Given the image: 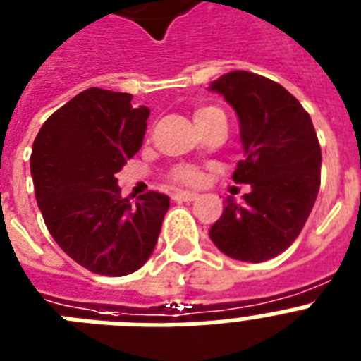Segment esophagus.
Instances as JSON below:
<instances>
[{
    "instance_id": "34e87169",
    "label": "esophagus",
    "mask_w": 361,
    "mask_h": 361,
    "mask_svg": "<svg viewBox=\"0 0 361 361\" xmlns=\"http://www.w3.org/2000/svg\"><path fill=\"white\" fill-rule=\"evenodd\" d=\"M172 200L174 202H192V200H196V195L195 192H174Z\"/></svg>"
}]
</instances>
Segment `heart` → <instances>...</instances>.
<instances>
[{
    "label": "heart",
    "mask_w": 361,
    "mask_h": 361,
    "mask_svg": "<svg viewBox=\"0 0 361 361\" xmlns=\"http://www.w3.org/2000/svg\"><path fill=\"white\" fill-rule=\"evenodd\" d=\"M220 114H222V111L218 110V108H214V106H200V108L195 110V121L196 124H202ZM171 180L174 181L176 185L198 187L204 183V172L200 171L198 166L178 165L171 171Z\"/></svg>",
    "instance_id": "obj_1"
}]
</instances>
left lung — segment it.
I'll return each instance as SVG.
<instances>
[{
    "instance_id": "8db88e82",
    "label": "left lung",
    "mask_w": 361,
    "mask_h": 361,
    "mask_svg": "<svg viewBox=\"0 0 361 361\" xmlns=\"http://www.w3.org/2000/svg\"><path fill=\"white\" fill-rule=\"evenodd\" d=\"M211 90L240 119L242 147L233 180L251 185L242 202L227 198L209 237L227 257L264 262L299 237L316 204L321 147L310 115L281 84L250 71H231Z\"/></svg>"
}]
</instances>
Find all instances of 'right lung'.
Returning <instances> with one entry per match:
<instances>
[{
    "label": "right lung",
    "instance_id": "right-lung-1",
    "mask_svg": "<svg viewBox=\"0 0 361 361\" xmlns=\"http://www.w3.org/2000/svg\"><path fill=\"white\" fill-rule=\"evenodd\" d=\"M148 115L130 93L90 87L54 111L32 145L45 226L63 253L93 274L123 277L141 268L171 205L156 190L130 204L115 178L143 145Z\"/></svg>",
    "mask_w": 361,
    "mask_h": 361
}]
</instances>
